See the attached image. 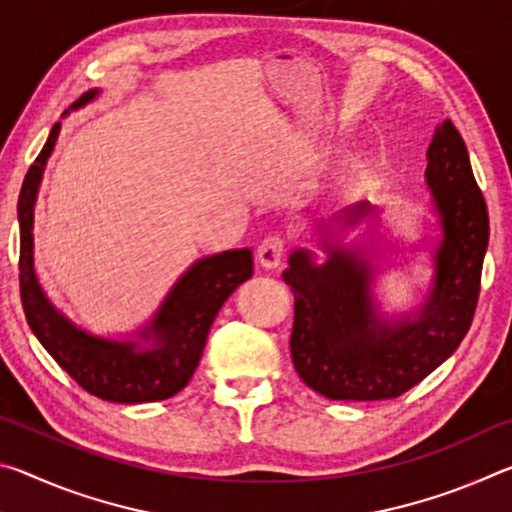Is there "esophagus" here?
Here are the masks:
<instances>
[{
  "label": "esophagus",
  "instance_id": "obj_1",
  "mask_svg": "<svg viewBox=\"0 0 512 512\" xmlns=\"http://www.w3.org/2000/svg\"><path fill=\"white\" fill-rule=\"evenodd\" d=\"M284 250H287V241L280 235L266 237L262 244L257 246V259L264 268H277L284 257Z\"/></svg>",
  "mask_w": 512,
  "mask_h": 512
}]
</instances>
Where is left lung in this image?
Wrapping results in <instances>:
<instances>
[{
    "label": "left lung",
    "mask_w": 512,
    "mask_h": 512,
    "mask_svg": "<svg viewBox=\"0 0 512 512\" xmlns=\"http://www.w3.org/2000/svg\"><path fill=\"white\" fill-rule=\"evenodd\" d=\"M427 187L443 237L433 248L427 300L400 320L372 300V264L361 246L323 237L325 264L311 250H293L284 282L296 300L291 359L300 379L329 400H393L449 359L472 325L488 248V207L476 185L461 133L445 119L427 149ZM375 214L370 201L336 214L357 225Z\"/></svg>",
    "instance_id": "1"
}]
</instances>
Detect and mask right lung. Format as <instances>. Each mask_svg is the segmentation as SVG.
I'll return each instance as SVG.
<instances>
[{
	"instance_id": "obj_1",
	"label": "right lung",
	"mask_w": 512,
	"mask_h": 512,
	"mask_svg": "<svg viewBox=\"0 0 512 512\" xmlns=\"http://www.w3.org/2000/svg\"><path fill=\"white\" fill-rule=\"evenodd\" d=\"M97 94L99 90L85 92L72 108L85 106ZM58 133L60 121L51 128L47 144L29 167L17 201L24 316L42 348L90 395L117 404L167 400L183 391L192 379L223 302L253 275V253L248 248L225 250L194 262L173 284L151 323L137 329L135 336L140 342L117 341L85 332L51 305L33 271V207Z\"/></svg>"
}]
</instances>
